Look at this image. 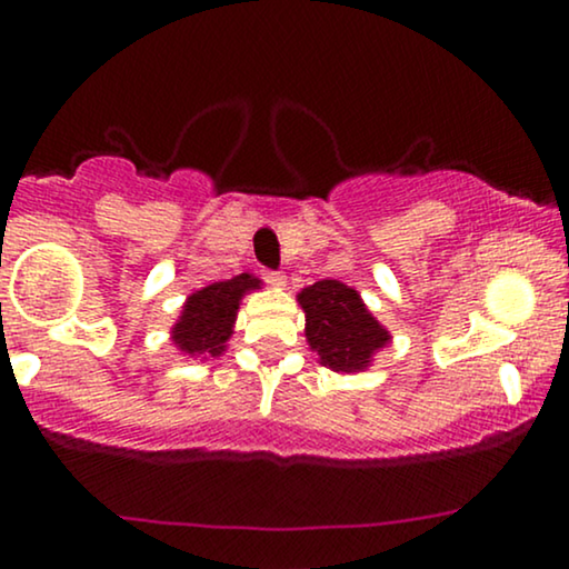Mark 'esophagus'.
<instances>
[{"label":"esophagus","instance_id":"obj_1","mask_svg":"<svg viewBox=\"0 0 569 569\" xmlns=\"http://www.w3.org/2000/svg\"><path fill=\"white\" fill-rule=\"evenodd\" d=\"M262 276H264V280H267V283H270V286H286V276H283V272H276V270H264Z\"/></svg>","mask_w":569,"mask_h":569}]
</instances>
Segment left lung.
Instances as JSON below:
<instances>
[{
	"label": "left lung",
	"mask_w": 569,
	"mask_h": 569,
	"mask_svg": "<svg viewBox=\"0 0 569 569\" xmlns=\"http://www.w3.org/2000/svg\"><path fill=\"white\" fill-rule=\"evenodd\" d=\"M310 348L323 367L335 371H361L390 335L371 318L356 289L339 280H318L299 293Z\"/></svg>",
	"instance_id": "8db88e82"
}]
</instances>
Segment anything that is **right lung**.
I'll return each instance as SVG.
<instances>
[{
  "mask_svg": "<svg viewBox=\"0 0 569 569\" xmlns=\"http://www.w3.org/2000/svg\"><path fill=\"white\" fill-rule=\"evenodd\" d=\"M251 289H259V280L243 272L192 293L181 310L179 323L173 326L176 348L187 356H219L232 335L240 297Z\"/></svg>",
  "mask_w": 569,
  "mask_h": 569,
  "instance_id": "right-lung-1",
  "label": "right lung"
}]
</instances>
